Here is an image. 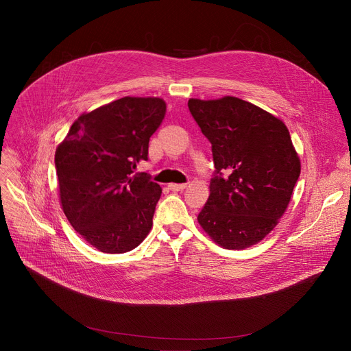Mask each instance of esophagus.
Returning <instances> with one entry per match:
<instances>
[{
  "instance_id": "obj_1",
  "label": "esophagus",
  "mask_w": 351,
  "mask_h": 351,
  "mask_svg": "<svg viewBox=\"0 0 351 351\" xmlns=\"http://www.w3.org/2000/svg\"><path fill=\"white\" fill-rule=\"evenodd\" d=\"M169 189L173 192H180L183 189H186V183H171Z\"/></svg>"
}]
</instances>
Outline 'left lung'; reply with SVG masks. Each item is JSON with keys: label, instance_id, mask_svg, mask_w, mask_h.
Listing matches in <instances>:
<instances>
[{"label": "left lung", "instance_id": "8db88e82", "mask_svg": "<svg viewBox=\"0 0 351 351\" xmlns=\"http://www.w3.org/2000/svg\"><path fill=\"white\" fill-rule=\"evenodd\" d=\"M212 143L215 176L199 225L219 246L246 249L279 223L300 176L289 129L265 109L236 97L189 99Z\"/></svg>", "mask_w": 351, "mask_h": 351}]
</instances>
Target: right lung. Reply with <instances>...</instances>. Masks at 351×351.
Masks as SVG:
<instances>
[{
    "instance_id": "add662e5",
    "label": "right lung",
    "mask_w": 351,
    "mask_h": 351,
    "mask_svg": "<svg viewBox=\"0 0 351 351\" xmlns=\"http://www.w3.org/2000/svg\"><path fill=\"white\" fill-rule=\"evenodd\" d=\"M165 112L160 98L125 97L82 114L57 147L62 210L104 253L135 249L152 228L162 189L147 173L134 171L147 160L149 138Z\"/></svg>"
}]
</instances>
